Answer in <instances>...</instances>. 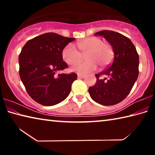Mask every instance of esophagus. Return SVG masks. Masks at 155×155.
Returning <instances> with one entry per match:
<instances>
[{
    "label": "esophagus",
    "mask_w": 155,
    "mask_h": 155,
    "mask_svg": "<svg viewBox=\"0 0 155 155\" xmlns=\"http://www.w3.org/2000/svg\"><path fill=\"white\" fill-rule=\"evenodd\" d=\"M85 77V74H78V78H83Z\"/></svg>",
    "instance_id": "34e87169"
}]
</instances>
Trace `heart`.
I'll use <instances>...</instances> for the list:
<instances>
[{"mask_svg":"<svg viewBox=\"0 0 155 155\" xmlns=\"http://www.w3.org/2000/svg\"><path fill=\"white\" fill-rule=\"evenodd\" d=\"M77 46L80 52L72 44L65 46L62 51V58L67 64L73 65L80 61L82 54L86 53V59L88 61L81 62L72 68V71L80 74L94 71L97 64L101 67L107 66L114 58V51L111 44L103 42L102 39L96 37H90L79 41Z\"/></svg>","mask_w":155,"mask_h":155,"instance_id":"b5f03b06","label":"heart"}]
</instances>
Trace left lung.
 I'll return each mask as SVG.
<instances>
[{"label": "left lung", "instance_id": "left-lung-1", "mask_svg": "<svg viewBox=\"0 0 155 155\" xmlns=\"http://www.w3.org/2000/svg\"><path fill=\"white\" fill-rule=\"evenodd\" d=\"M95 35L103 36L112 46L114 59L109 68L96 74V83L89 88L94 101L103 105H114L122 101L137 81L139 54L129 38L113 31H101ZM101 75L108 77L101 79Z\"/></svg>", "mask_w": 155, "mask_h": 155}]
</instances>
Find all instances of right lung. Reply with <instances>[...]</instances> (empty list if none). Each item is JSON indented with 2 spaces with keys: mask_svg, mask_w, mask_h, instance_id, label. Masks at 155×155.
<instances>
[{
  "mask_svg": "<svg viewBox=\"0 0 155 155\" xmlns=\"http://www.w3.org/2000/svg\"><path fill=\"white\" fill-rule=\"evenodd\" d=\"M75 38L47 33L28 40L19 55V74L27 93L37 103L52 106L67 98L77 74H55L68 65L62 51Z\"/></svg>",
  "mask_w": 155,
  "mask_h": 155,
  "instance_id": "add662e5",
  "label": "right lung"
}]
</instances>
